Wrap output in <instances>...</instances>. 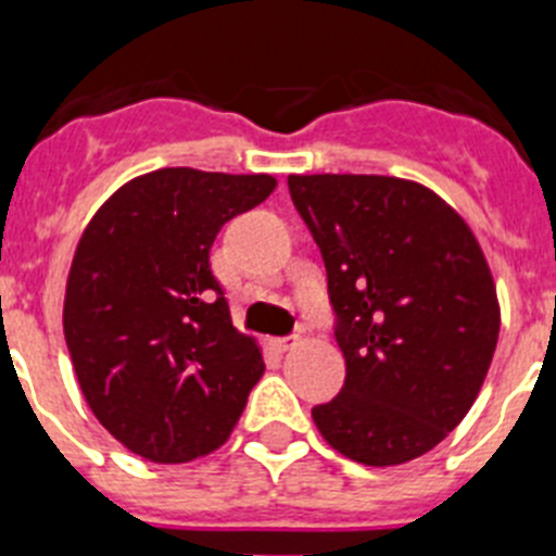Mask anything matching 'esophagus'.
<instances>
[{
	"label": "esophagus",
	"instance_id": "obj_1",
	"mask_svg": "<svg viewBox=\"0 0 556 556\" xmlns=\"http://www.w3.org/2000/svg\"><path fill=\"white\" fill-rule=\"evenodd\" d=\"M294 345H298V337H283V339H275V351L287 353V351H292Z\"/></svg>",
	"mask_w": 556,
	"mask_h": 556
}]
</instances>
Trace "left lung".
<instances>
[{
	"label": "left lung",
	"instance_id": "1",
	"mask_svg": "<svg viewBox=\"0 0 556 556\" xmlns=\"http://www.w3.org/2000/svg\"><path fill=\"white\" fill-rule=\"evenodd\" d=\"M320 248L345 387L314 406L333 451L390 468L440 445L479 397L501 306L470 225L429 186L390 175H289Z\"/></svg>",
	"mask_w": 556,
	"mask_h": 556
}]
</instances>
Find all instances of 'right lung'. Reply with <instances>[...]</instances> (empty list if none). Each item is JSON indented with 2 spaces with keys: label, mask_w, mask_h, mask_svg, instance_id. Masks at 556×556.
<instances>
[{
  "label": "right lung",
  "mask_w": 556,
  "mask_h": 556,
  "mask_svg": "<svg viewBox=\"0 0 556 556\" xmlns=\"http://www.w3.org/2000/svg\"><path fill=\"white\" fill-rule=\"evenodd\" d=\"M275 186L273 175L166 166L119 186L83 230L63 337L97 420L141 459L217 451L264 376L262 345L233 328L208 253Z\"/></svg>",
  "instance_id": "right-lung-1"
}]
</instances>
